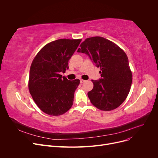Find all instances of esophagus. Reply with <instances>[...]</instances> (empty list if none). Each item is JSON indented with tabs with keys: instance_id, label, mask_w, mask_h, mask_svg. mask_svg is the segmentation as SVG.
I'll use <instances>...</instances> for the list:
<instances>
[{
	"instance_id": "34e87169",
	"label": "esophagus",
	"mask_w": 158,
	"mask_h": 158,
	"mask_svg": "<svg viewBox=\"0 0 158 158\" xmlns=\"http://www.w3.org/2000/svg\"><path fill=\"white\" fill-rule=\"evenodd\" d=\"M85 81H86L85 80H83V79H80V82H81V83H84V82H85Z\"/></svg>"
}]
</instances>
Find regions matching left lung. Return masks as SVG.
Listing matches in <instances>:
<instances>
[{
	"mask_svg": "<svg viewBox=\"0 0 158 158\" xmlns=\"http://www.w3.org/2000/svg\"><path fill=\"white\" fill-rule=\"evenodd\" d=\"M77 52L88 55L101 69V78L92 80L94 88L88 93L90 102L103 111L117 108L126 100L132 84L126 54L112 41L100 36L86 38Z\"/></svg>",
	"mask_w": 158,
	"mask_h": 158,
	"instance_id": "left-lung-1",
	"label": "left lung"
}]
</instances>
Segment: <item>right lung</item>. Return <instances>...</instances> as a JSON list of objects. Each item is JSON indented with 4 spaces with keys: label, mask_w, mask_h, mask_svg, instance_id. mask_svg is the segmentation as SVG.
<instances>
[{
    "label": "right lung",
    "mask_w": 158,
    "mask_h": 158,
    "mask_svg": "<svg viewBox=\"0 0 158 158\" xmlns=\"http://www.w3.org/2000/svg\"><path fill=\"white\" fill-rule=\"evenodd\" d=\"M81 39L57 40L45 45L33 60L29 72V92L39 108L58 116L69 110L80 81L68 80L60 74L69 69V61Z\"/></svg>",
    "instance_id": "1"
}]
</instances>
